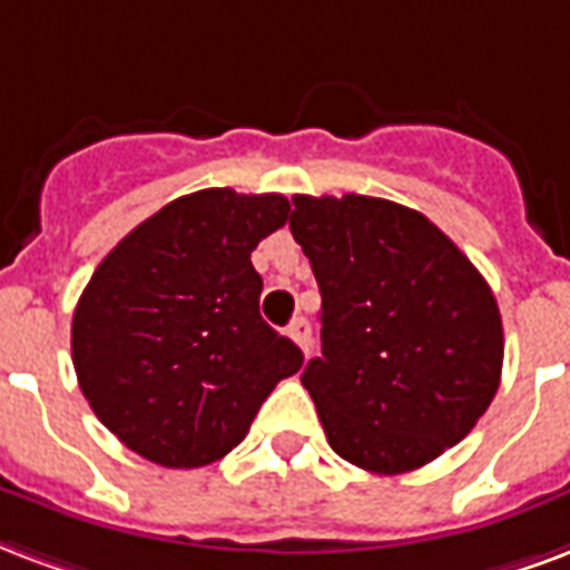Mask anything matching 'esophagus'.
I'll return each mask as SVG.
<instances>
[{"instance_id": "34e87169", "label": "esophagus", "mask_w": 570, "mask_h": 570, "mask_svg": "<svg viewBox=\"0 0 570 570\" xmlns=\"http://www.w3.org/2000/svg\"><path fill=\"white\" fill-rule=\"evenodd\" d=\"M286 334L298 343V350H302V353L311 350V323H307L304 316H298V320H293V323L286 325Z\"/></svg>"}]
</instances>
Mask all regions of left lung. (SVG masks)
Instances as JSON below:
<instances>
[{"label":"left lung","mask_w":570,"mask_h":570,"mask_svg":"<svg viewBox=\"0 0 570 570\" xmlns=\"http://www.w3.org/2000/svg\"><path fill=\"white\" fill-rule=\"evenodd\" d=\"M293 238L323 295L311 391L343 460L401 475L458 445L502 376V316L466 254L389 199L293 197Z\"/></svg>","instance_id":"1"}]
</instances>
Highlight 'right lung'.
I'll use <instances>...</instances> for the list:
<instances>
[{
  "instance_id": "right-lung-1",
  "label": "right lung",
  "mask_w": 570,
  "mask_h": 570,
  "mask_svg": "<svg viewBox=\"0 0 570 570\" xmlns=\"http://www.w3.org/2000/svg\"><path fill=\"white\" fill-rule=\"evenodd\" d=\"M286 217L281 194L197 190L95 268L73 311V371L104 428L140 458L167 469L220 460L302 367V350L259 316L250 263Z\"/></svg>"
}]
</instances>
